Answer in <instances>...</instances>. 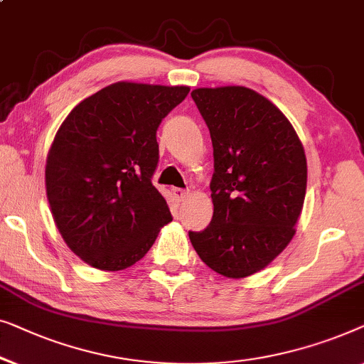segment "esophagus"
Returning a JSON list of instances; mask_svg holds the SVG:
<instances>
[{"label":"esophagus","mask_w":364,"mask_h":364,"mask_svg":"<svg viewBox=\"0 0 364 364\" xmlns=\"http://www.w3.org/2000/svg\"><path fill=\"white\" fill-rule=\"evenodd\" d=\"M173 194H175V198L178 199V201H184V198L188 196V191L181 188H173Z\"/></svg>","instance_id":"obj_1"}]
</instances>
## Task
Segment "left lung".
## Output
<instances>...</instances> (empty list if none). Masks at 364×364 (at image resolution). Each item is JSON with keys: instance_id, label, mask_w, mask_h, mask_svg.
Returning a JSON list of instances; mask_svg holds the SVG:
<instances>
[{"instance_id": "1", "label": "left lung", "mask_w": 364, "mask_h": 364, "mask_svg": "<svg viewBox=\"0 0 364 364\" xmlns=\"http://www.w3.org/2000/svg\"><path fill=\"white\" fill-rule=\"evenodd\" d=\"M191 97L211 133L214 213L189 239L214 272L249 277L294 237L306 191L304 146L289 119L252 89L204 87Z\"/></svg>"}]
</instances>
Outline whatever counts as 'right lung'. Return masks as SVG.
I'll list each match as a JSON object with an SVG mask.
<instances>
[{
	"label": "right lung",
	"instance_id": "right-lung-1",
	"mask_svg": "<svg viewBox=\"0 0 364 364\" xmlns=\"http://www.w3.org/2000/svg\"><path fill=\"white\" fill-rule=\"evenodd\" d=\"M189 87L117 82L75 105L46 160L54 223L75 255L100 270L138 262L171 221L153 186L156 130Z\"/></svg>",
	"mask_w": 364,
	"mask_h": 364
}]
</instances>
